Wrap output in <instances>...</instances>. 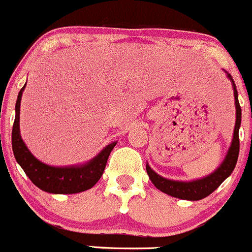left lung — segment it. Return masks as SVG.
Wrapping results in <instances>:
<instances>
[{"instance_id": "8db88e82", "label": "left lung", "mask_w": 252, "mask_h": 252, "mask_svg": "<svg viewBox=\"0 0 252 252\" xmlns=\"http://www.w3.org/2000/svg\"><path fill=\"white\" fill-rule=\"evenodd\" d=\"M226 73V77L231 81L232 89H234V97H235V108H236V122H235L234 128V135H232L231 144H230L229 150H227L226 155H225L222 163L216 168L215 171L209 174L208 176H204L201 179L191 180V182H180V180H171L166 179L164 176L159 175L155 173L149 164L147 163L145 168H147V173L149 175V179L152 180L153 184L155 185L157 189L160 191L165 192V194L170 195L173 197H178V199H183V200H201L208 195H210L214 190L218 189L221 183L224 182L226 178L231 175L234 171L235 165L237 163V158H239V150H240V142H239V129L241 126V108L239 104V98H237V91L236 86L234 83V79L230 76L229 73Z\"/></svg>"}]
</instances>
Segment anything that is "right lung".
I'll list each match as a JSON object with an SVG mask.
<instances>
[{
    "label": "right lung",
    "mask_w": 252,
    "mask_h": 252,
    "mask_svg": "<svg viewBox=\"0 0 252 252\" xmlns=\"http://www.w3.org/2000/svg\"><path fill=\"white\" fill-rule=\"evenodd\" d=\"M25 86L18 93L16 102V118L12 128V150L16 161L20 164L26 175L37 188L51 194H77L86 191L97 184L103 175L108 157L117 142L103 148L93 159L84 164L70 166H53L42 163L34 157L25 142L20 131V107Z\"/></svg>",
    "instance_id": "right-lung-1"
}]
</instances>
